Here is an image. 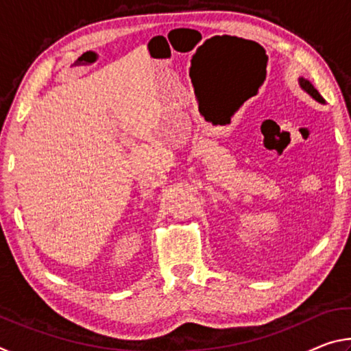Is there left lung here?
<instances>
[{
	"instance_id": "8db88e82",
	"label": "left lung",
	"mask_w": 351,
	"mask_h": 351,
	"mask_svg": "<svg viewBox=\"0 0 351 351\" xmlns=\"http://www.w3.org/2000/svg\"><path fill=\"white\" fill-rule=\"evenodd\" d=\"M299 82H300V86L304 88V90H305L308 94H310V96H311L313 99H316L317 102H322V104L325 102V100L322 99V96H320V94H319V91L311 85L310 82L305 80V79H299Z\"/></svg>"
}]
</instances>
